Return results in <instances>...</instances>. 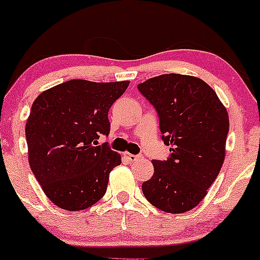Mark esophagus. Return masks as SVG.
<instances>
[{
	"instance_id": "esophagus-1",
	"label": "esophagus",
	"mask_w": 260,
	"mask_h": 260,
	"mask_svg": "<svg viewBox=\"0 0 260 260\" xmlns=\"http://www.w3.org/2000/svg\"><path fill=\"white\" fill-rule=\"evenodd\" d=\"M123 156L126 157L128 161H137V160L140 159L139 155H133V154H129V153H124Z\"/></svg>"
}]
</instances>
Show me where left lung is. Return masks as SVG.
<instances>
[{
	"instance_id": "obj_1",
	"label": "left lung",
	"mask_w": 260,
	"mask_h": 260,
	"mask_svg": "<svg viewBox=\"0 0 260 260\" xmlns=\"http://www.w3.org/2000/svg\"><path fill=\"white\" fill-rule=\"evenodd\" d=\"M159 113L162 140L171 156L153 160L154 175L143 194L160 210L181 214L208 194L225 160L229 113L204 80L184 74H161L138 84Z\"/></svg>"
}]
</instances>
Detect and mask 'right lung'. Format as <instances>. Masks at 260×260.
I'll return each mask as SVG.
<instances>
[{"label": "right lung", "instance_id": "add662e5", "mask_svg": "<svg viewBox=\"0 0 260 260\" xmlns=\"http://www.w3.org/2000/svg\"><path fill=\"white\" fill-rule=\"evenodd\" d=\"M129 80L96 83L73 79L41 92L25 124L28 160L44 193L70 211L90 208L106 192L121 155L100 134L110 133V107Z\"/></svg>", "mask_w": 260, "mask_h": 260}]
</instances>
